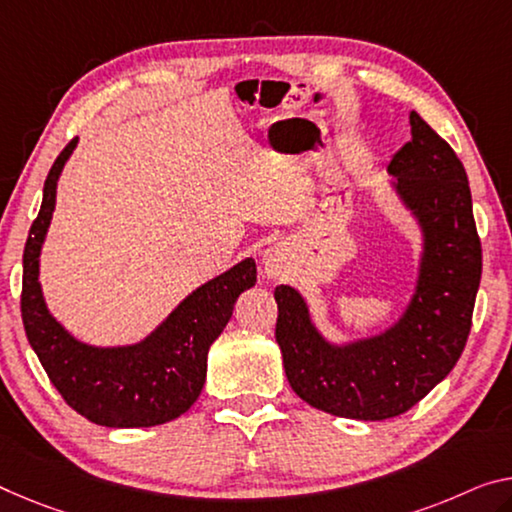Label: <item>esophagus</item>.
Returning a JSON list of instances; mask_svg holds the SVG:
<instances>
[{
	"label": "esophagus",
	"instance_id": "obj_1",
	"mask_svg": "<svg viewBox=\"0 0 512 512\" xmlns=\"http://www.w3.org/2000/svg\"><path fill=\"white\" fill-rule=\"evenodd\" d=\"M290 265V249L283 245V242H277V245L267 247L263 251V270L270 279H279L286 274Z\"/></svg>",
	"mask_w": 512,
	"mask_h": 512
}]
</instances>
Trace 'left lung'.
Returning a JSON list of instances; mask_svg holds the SVG:
<instances>
[{
    "instance_id": "8db88e82",
    "label": "left lung",
    "mask_w": 512,
    "mask_h": 512,
    "mask_svg": "<svg viewBox=\"0 0 512 512\" xmlns=\"http://www.w3.org/2000/svg\"><path fill=\"white\" fill-rule=\"evenodd\" d=\"M391 157V187L421 229L414 293L384 332L332 343L293 286H277V343L290 387L304 403L343 419L384 421L414 407L465 350L483 256L467 171L419 114Z\"/></svg>"
}]
</instances>
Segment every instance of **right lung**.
I'll list each match as a JSON object with an SVG mask.
<instances>
[{
    "mask_svg": "<svg viewBox=\"0 0 512 512\" xmlns=\"http://www.w3.org/2000/svg\"><path fill=\"white\" fill-rule=\"evenodd\" d=\"M77 139L45 178L43 203L22 256V322L50 382L77 414L107 428H151L174 421L196 403L206 382L208 350L233 316L235 300L256 283L254 258L203 283L144 341L98 348L75 338L47 309L41 249L50 229L57 183Z\"/></svg>",
    "mask_w": 512,
    "mask_h": 512,
    "instance_id": "add662e5",
    "label": "right lung"
}]
</instances>
